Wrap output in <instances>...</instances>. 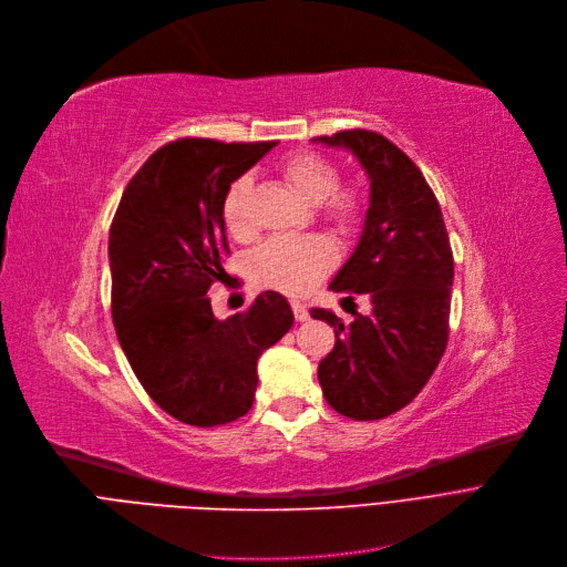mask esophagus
Returning <instances> with one entry per match:
<instances>
[{"label":"esophagus","mask_w":567,"mask_h":567,"mask_svg":"<svg viewBox=\"0 0 567 567\" xmlns=\"http://www.w3.org/2000/svg\"><path fill=\"white\" fill-rule=\"evenodd\" d=\"M290 307H292L295 320H298V322L309 320V309H307V305H302V302H290Z\"/></svg>","instance_id":"esophagus-1"}]
</instances>
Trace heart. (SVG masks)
<instances>
[{
    "label": "heart",
    "mask_w": 567,
    "mask_h": 567,
    "mask_svg": "<svg viewBox=\"0 0 567 567\" xmlns=\"http://www.w3.org/2000/svg\"><path fill=\"white\" fill-rule=\"evenodd\" d=\"M286 182L309 203H318L320 217L334 230L355 233L367 214V198L355 184H339L341 171L332 158L311 150L295 152L279 164ZM249 177H237L224 198V221L237 237L249 233L247 196ZM337 262V249L322 235H279L267 239L251 256V277L256 284L284 295H305Z\"/></svg>",
    "instance_id": "b5f03b06"
}]
</instances>
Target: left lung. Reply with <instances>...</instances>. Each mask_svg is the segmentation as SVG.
I'll list each match as a JSON object with an SVG mask.
<instances>
[{
  "label": "left lung",
  "mask_w": 567,
  "mask_h": 567,
  "mask_svg": "<svg viewBox=\"0 0 567 567\" xmlns=\"http://www.w3.org/2000/svg\"><path fill=\"white\" fill-rule=\"evenodd\" d=\"M348 147L371 179V200L358 249L330 284L371 313L343 326L330 309L311 316L334 328L332 353L318 364L330 406L353 420L388 417L420 394L450 337L454 258L441 205L413 161L367 128L313 138Z\"/></svg>",
  "instance_id": "1"
}]
</instances>
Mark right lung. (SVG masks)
I'll return each mask as SVG.
<instances>
[{"label":"right lung","mask_w":567,"mask_h":567,"mask_svg":"<svg viewBox=\"0 0 567 567\" xmlns=\"http://www.w3.org/2000/svg\"><path fill=\"white\" fill-rule=\"evenodd\" d=\"M275 143L179 138L126 184L107 237L111 309L124 355L145 392L175 420L219 426L247 415L262 350L290 328L284 295L214 318L209 288L226 275L228 186Z\"/></svg>","instance_id":"1"}]
</instances>
